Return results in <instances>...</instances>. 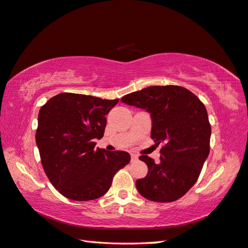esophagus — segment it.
<instances>
[{"label":"esophagus","instance_id":"34e87169","mask_svg":"<svg viewBox=\"0 0 248 248\" xmlns=\"http://www.w3.org/2000/svg\"><path fill=\"white\" fill-rule=\"evenodd\" d=\"M138 160V156L135 155V154H131V162H135Z\"/></svg>","mask_w":248,"mask_h":248}]
</instances>
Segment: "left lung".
<instances>
[{
	"label": "left lung",
	"instance_id": "left-lung-1",
	"mask_svg": "<svg viewBox=\"0 0 248 248\" xmlns=\"http://www.w3.org/2000/svg\"><path fill=\"white\" fill-rule=\"evenodd\" d=\"M121 101L151 113V138L162 143L160 162L142 155L148 168L136 181L139 193L148 201L179 200L196 183L210 152L211 127L200 98L179 86H152L124 95Z\"/></svg>",
	"mask_w": 248,
	"mask_h": 248
}]
</instances>
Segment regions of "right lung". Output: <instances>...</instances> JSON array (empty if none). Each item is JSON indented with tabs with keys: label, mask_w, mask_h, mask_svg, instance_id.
Returning <instances> with one entry per match:
<instances>
[{
	"label": "right lung",
	"mask_w": 248,
	"mask_h": 248,
	"mask_svg": "<svg viewBox=\"0 0 248 248\" xmlns=\"http://www.w3.org/2000/svg\"><path fill=\"white\" fill-rule=\"evenodd\" d=\"M118 102L64 92L40 108L36 143L42 167L67 199L85 202L103 196L115 173L129 163L128 153L95 148V139L105 131V115Z\"/></svg>",
	"instance_id": "1"
}]
</instances>
